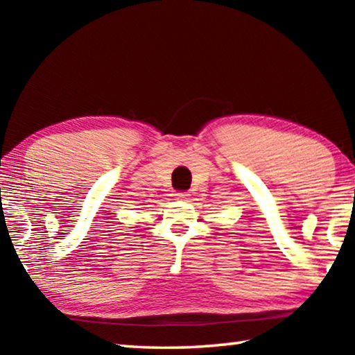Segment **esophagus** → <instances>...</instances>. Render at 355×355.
<instances>
[{
	"instance_id": "esophagus-1",
	"label": "esophagus",
	"mask_w": 355,
	"mask_h": 355,
	"mask_svg": "<svg viewBox=\"0 0 355 355\" xmlns=\"http://www.w3.org/2000/svg\"><path fill=\"white\" fill-rule=\"evenodd\" d=\"M177 197V199H186V197H188V194H186V192H175V194H173Z\"/></svg>"
}]
</instances>
